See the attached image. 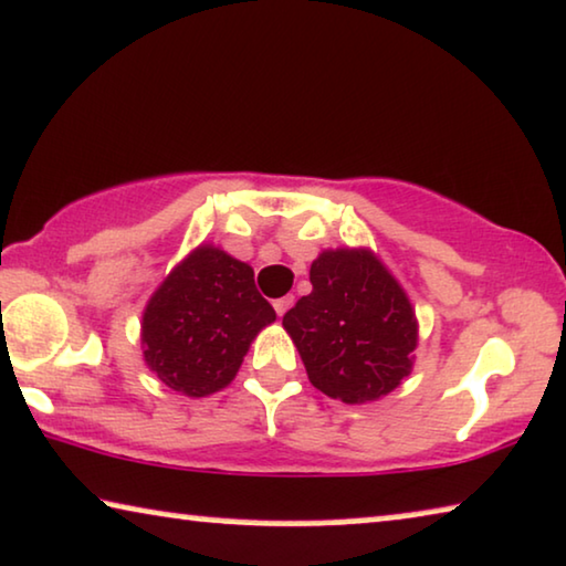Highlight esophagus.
I'll use <instances>...</instances> for the list:
<instances>
[{
	"mask_svg": "<svg viewBox=\"0 0 566 566\" xmlns=\"http://www.w3.org/2000/svg\"><path fill=\"white\" fill-rule=\"evenodd\" d=\"M291 306H293V296H283V298H275L273 301V308H275L277 316H283Z\"/></svg>",
	"mask_w": 566,
	"mask_h": 566,
	"instance_id": "esophagus-1",
	"label": "esophagus"
}]
</instances>
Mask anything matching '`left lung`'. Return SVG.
Here are the masks:
<instances>
[{
  "label": "left lung",
  "instance_id": "left-lung-1",
  "mask_svg": "<svg viewBox=\"0 0 566 566\" xmlns=\"http://www.w3.org/2000/svg\"><path fill=\"white\" fill-rule=\"evenodd\" d=\"M311 285L283 326L314 388L342 403L398 388L411 373L419 326L396 277L365 250H326L311 265Z\"/></svg>",
  "mask_w": 566,
  "mask_h": 566
}]
</instances>
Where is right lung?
I'll use <instances>...</instances> for the list:
<instances>
[{
    "instance_id": "1",
    "label": "right lung",
    "mask_w": 566,
    "mask_h": 566,
    "mask_svg": "<svg viewBox=\"0 0 566 566\" xmlns=\"http://www.w3.org/2000/svg\"><path fill=\"white\" fill-rule=\"evenodd\" d=\"M275 311L255 289L250 265L201 244L170 273L143 316L145 363L191 398L222 390L255 334Z\"/></svg>"
}]
</instances>
